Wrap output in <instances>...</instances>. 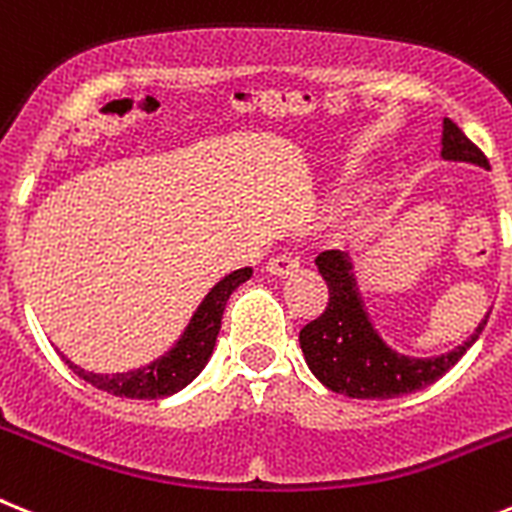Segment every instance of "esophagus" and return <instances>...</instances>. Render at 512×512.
Segmentation results:
<instances>
[{
	"label": "esophagus",
	"mask_w": 512,
	"mask_h": 512,
	"mask_svg": "<svg viewBox=\"0 0 512 512\" xmlns=\"http://www.w3.org/2000/svg\"><path fill=\"white\" fill-rule=\"evenodd\" d=\"M298 269H300V259L298 256H292V253L274 256V259H269V264H266V272L274 274V277H290V274H295Z\"/></svg>",
	"instance_id": "esophagus-1"
}]
</instances>
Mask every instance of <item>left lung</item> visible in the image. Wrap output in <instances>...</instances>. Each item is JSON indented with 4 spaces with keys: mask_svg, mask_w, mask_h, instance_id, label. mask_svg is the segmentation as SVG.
Wrapping results in <instances>:
<instances>
[{
    "mask_svg": "<svg viewBox=\"0 0 512 512\" xmlns=\"http://www.w3.org/2000/svg\"><path fill=\"white\" fill-rule=\"evenodd\" d=\"M443 150L440 157L451 163H471L489 170L487 157L451 119H443ZM318 274L329 285V305L316 321L300 331V349L310 373L323 386L349 399H396L430 386L466 355L487 326V316L474 334L435 357H412L383 339L370 316L355 259L349 251H323L316 259Z\"/></svg>",
    "mask_w": 512,
    "mask_h": 512,
    "instance_id": "obj_1",
    "label": "left lung"
}]
</instances>
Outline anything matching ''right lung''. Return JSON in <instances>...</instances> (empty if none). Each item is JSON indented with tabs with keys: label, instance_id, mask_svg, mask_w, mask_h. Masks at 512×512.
<instances>
[{
	"label": "right lung",
	"instance_id": "1",
	"mask_svg": "<svg viewBox=\"0 0 512 512\" xmlns=\"http://www.w3.org/2000/svg\"><path fill=\"white\" fill-rule=\"evenodd\" d=\"M251 274V266L225 274L204 295V300L194 310V316L189 318L186 329L173 342V347L157 360H152L150 365H144V368L126 370V373H93V370L74 365L69 357L61 355V360L67 362L82 381L100 388V391L113 393V396H126V399H165V396H173V393L189 386L196 375L207 368L214 344H217V334H220L227 300L243 282L251 279Z\"/></svg>",
	"mask_w": 512,
	"mask_h": 512
}]
</instances>
